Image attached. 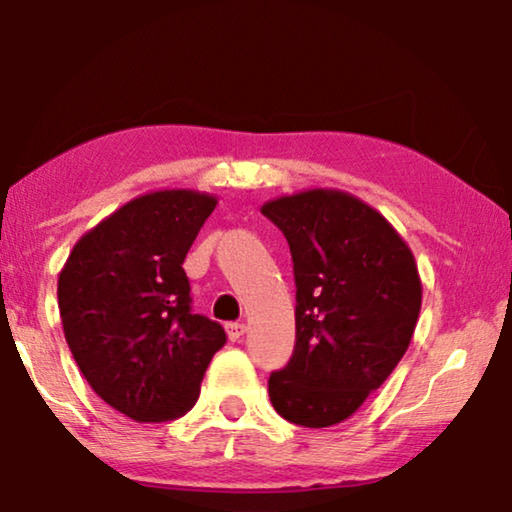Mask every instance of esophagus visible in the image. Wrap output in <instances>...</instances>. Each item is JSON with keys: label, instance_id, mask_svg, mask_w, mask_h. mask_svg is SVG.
<instances>
[{"label": "esophagus", "instance_id": "1", "mask_svg": "<svg viewBox=\"0 0 512 512\" xmlns=\"http://www.w3.org/2000/svg\"><path fill=\"white\" fill-rule=\"evenodd\" d=\"M244 330H247V325L244 323H226V335L231 342H238V339L244 335Z\"/></svg>", "mask_w": 512, "mask_h": 512}]
</instances>
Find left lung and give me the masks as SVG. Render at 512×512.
I'll use <instances>...</instances> for the list:
<instances>
[{"label": "left lung", "instance_id": "left-lung-1", "mask_svg": "<svg viewBox=\"0 0 512 512\" xmlns=\"http://www.w3.org/2000/svg\"><path fill=\"white\" fill-rule=\"evenodd\" d=\"M261 212L284 233L295 274V348L270 374V402L295 425H337L411 344L422 305L416 258L383 214L344 191L309 189Z\"/></svg>", "mask_w": 512, "mask_h": 512}]
</instances>
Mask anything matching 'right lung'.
<instances>
[{
	"label": "right lung",
	"instance_id": "obj_1",
	"mask_svg": "<svg viewBox=\"0 0 512 512\" xmlns=\"http://www.w3.org/2000/svg\"><path fill=\"white\" fill-rule=\"evenodd\" d=\"M217 198L191 189L138 196L76 242L57 281L64 337L92 390L136 422L196 404L217 321L191 311L182 263Z\"/></svg>",
	"mask_w": 512,
	"mask_h": 512
}]
</instances>
